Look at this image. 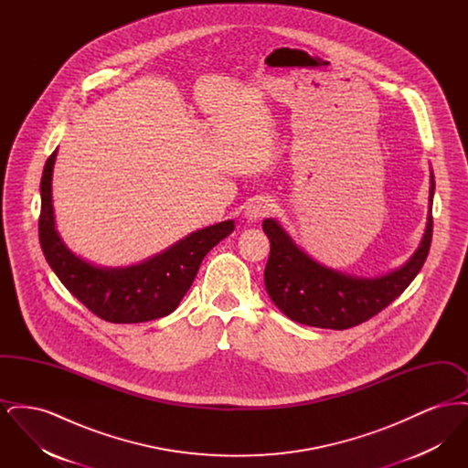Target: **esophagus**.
Listing matches in <instances>:
<instances>
[{"instance_id":"34e87169","label":"esophagus","mask_w":468,"mask_h":468,"mask_svg":"<svg viewBox=\"0 0 468 468\" xmlns=\"http://www.w3.org/2000/svg\"><path fill=\"white\" fill-rule=\"evenodd\" d=\"M271 208H273L271 201L267 198H256V200L250 201L249 207L245 208V219L249 223H258L271 214Z\"/></svg>"}]
</instances>
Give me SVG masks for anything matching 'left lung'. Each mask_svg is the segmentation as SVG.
Returning <instances> with one entry per match:
<instances>
[{"label":"left lung","instance_id":"obj_1","mask_svg":"<svg viewBox=\"0 0 468 468\" xmlns=\"http://www.w3.org/2000/svg\"><path fill=\"white\" fill-rule=\"evenodd\" d=\"M430 184V212L421 244L403 267L376 279L344 275L315 263L292 244L281 224L265 219L263 229L270 239L265 286L273 303L300 324L330 330H347L378 315L407 290L430 252L433 174Z\"/></svg>","mask_w":468,"mask_h":468}]
</instances>
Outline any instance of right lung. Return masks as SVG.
<instances>
[{"mask_svg": "<svg viewBox=\"0 0 468 468\" xmlns=\"http://www.w3.org/2000/svg\"><path fill=\"white\" fill-rule=\"evenodd\" d=\"M56 154L58 149L47 159L40 184L38 235L45 260L65 288L94 315L109 323H144L176 311L191 288L201 260L233 231V221L195 231L134 267H92L68 250L54 228L52 170Z\"/></svg>", "mask_w": 468, "mask_h": 468, "instance_id": "right-lung-1", "label": "right lung"}]
</instances>
